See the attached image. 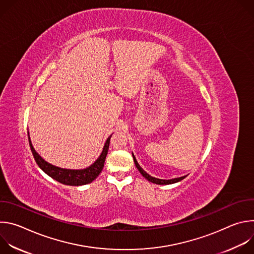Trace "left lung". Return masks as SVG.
<instances>
[{"label":"left lung","mask_w":254,"mask_h":254,"mask_svg":"<svg viewBox=\"0 0 254 254\" xmlns=\"http://www.w3.org/2000/svg\"><path fill=\"white\" fill-rule=\"evenodd\" d=\"M132 158H133V162H134V164H135V167L137 168V170L139 171V173L143 176V178H146L148 181H150V182H152V183H155V184H158V185H169V184L177 183V182H179V181L183 180L184 178H186V177H187V176H184V177L175 178V179H171V180H162V179L154 178V177L150 176L147 172H144V171L140 168V166L138 165V163H137V161H136V159H135V157H134V155H133V154H132Z\"/></svg>","instance_id":"8db88e82"}]
</instances>
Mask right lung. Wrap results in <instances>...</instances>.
Instances as JSON below:
<instances>
[{
  "instance_id": "right-lung-1",
  "label": "right lung",
  "mask_w": 254,
  "mask_h": 254,
  "mask_svg": "<svg viewBox=\"0 0 254 254\" xmlns=\"http://www.w3.org/2000/svg\"><path fill=\"white\" fill-rule=\"evenodd\" d=\"M113 134L108 136L106 139L103 150L99 156V158L88 168L82 169V170H70V169H62L56 166H53L46 162L44 159L41 158V156L35 151V149L32 146V142L30 139L29 131H28V138H29V144L32 151V154L34 156V159L39 166V168L46 173L49 177L52 179L56 180L57 182L64 184V185H69V186H81V185H86L91 183L93 180L97 178V176L100 174V172L103 169L104 166V161L108 152V147H110V141L111 137Z\"/></svg>"
}]
</instances>
